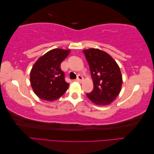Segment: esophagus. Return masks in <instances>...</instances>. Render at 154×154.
Listing matches in <instances>:
<instances>
[{"mask_svg":"<svg viewBox=\"0 0 154 154\" xmlns=\"http://www.w3.org/2000/svg\"><path fill=\"white\" fill-rule=\"evenodd\" d=\"M83 78L82 76H80V75H78L77 78H76V80L78 82H80V83H81L83 81Z\"/></svg>","mask_w":154,"mask_h":154,"instance_id":"obj_1","label":"esophagus"}]
</instances>
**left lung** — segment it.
I'll return each instance as SVG.
<instances>
[{"label": "left lung", "instance_id": "left-lung-1", "mask_svg": "<svg viewBox=\"0 0 154 154\" xmlns=\"http://www.w3.org/2000/svg\"><path fill=\"white\" fill-rule=\"evenodd\" d=\"M89 65L94 88L87 96L98 105L111 103L122 89V76L115 60L104 51L97 49L83 50Z\"/></svg>", "mask_w": 154, "mask_h": 154}]
</instances>
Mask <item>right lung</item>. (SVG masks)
Returning <instances> with one entry per match:
<instances>
[{
  "mask_svg": "<svg viewBox=\"0 0 154 154\" xmlns=\"http://www.w3.org/2000/svg\"><path fill=\"white\" fill-rule=\"evenodd\" d=\"M69 53L70 50L52 49L38 58L32 66L30 73L31 85L39 98L53 101L67 90L69 83L65 80L60 64Z\"/></svg>",
  "mask_w": 154,
  "mask_h": 154,
  "instance_id": "right-lung-1",
  "label": "right lung"
}]
</instances>
